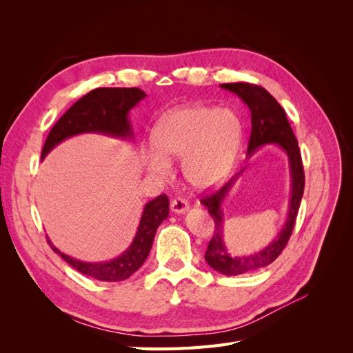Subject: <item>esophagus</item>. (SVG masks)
<instances>
[{
  "label": "esophagus",
  "mask_w": 353,
  "mask_h": 353,
  "mask_svg": "<svg viewBox=\"0 0 353 353\" xmlns=\"http://www.w3.org/2000/svg\"><path fill=\"white\" fill-rule=\"evenodd\" d=\"M188 208H190L188 201L184 199H175L172 200V203H170V209H172L174 213H185Z\"/></svg>",
  "instance_id": "34e87169"
}]
</instances>
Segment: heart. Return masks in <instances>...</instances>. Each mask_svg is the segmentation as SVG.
Returning <instances> with one entry per match:
<instances>
[{
    "label": "heart",
    "mask_w": 353,
    "mask_h": 353,
    "mask_svg": "<svg viewBox=\"0 0 353 353\" xmlns=\"http://www.w3.org/2000/svg\"><path fill=\"white\" fill-rule=\"evenodd\" d=\"M243 125L237 113L219 108L187 104L166 112L154 123V148L145 153L150 172L168 176L169 160H181L185 183L194 190L208 191L225 183L241 147Z\"/></svg>",
    "instance_id": "obj_1"
}]
</instances>
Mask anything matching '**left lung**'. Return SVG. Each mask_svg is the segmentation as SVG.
<instances>
[{
	"label": "left lung",
	"instance_id": "obj_1",
	"mask_svg": "<svg viewBox=\"0 0 353 353\" xmlns=\"http://www.w3.org/2000/svg\"><path fill=\"white\" fill-rule=\"evenodd\" d=\"M221 88L234 92L248 105L252 114V134L248 145V157L250 159L261 147L266 144L279 145L287 154L288 166H290V201H288L287 219L283 228L276 234V237L263 248L261 252L253 254L231 256L225 243H223V212L222 203L227 199L232 185L236 184L239 176L244 172H240L232 176L228 183L223 185L216 193L203 197L200 200L210 213L212 219L215 221V231L213 237L209 241L205 259L212 270H215L223 275H240L245 272L258 271L265 268L279 258L285 244L292 236L294 227V221L301 206V200L305 188V174L301 150H299L297 140L293 134L290 123L287 121L284 109L272 95L262 87L253 83L236 82V83H221Z\"/></svg>",
	"mask_w": 353,
	"mask_h": 353
}]
</instances>
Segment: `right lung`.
Masks as SVG:
<instances>
[{
    "mask_svg": "<svg viewBox=\"0 0 353 353\" xmlns=\"http://www.w3.org/2000/svg\"><path fill=\"white\" fill-rule=\"evenodd\" d=\"M145 92L140 88H97L83 95L63 114L50 131L41 159L70 137L103 134L121 140H132L134 131L130 110L140 103ZM169 215V199L159 196L144 205L135 237L122 254L105 262H83L60 252L47 237L51 249L74 270L100 281H123L141 268L152 250L156 231Z\"/></svg>",
    "mask_w": 353,
    "mask_h": 353,
    "instance_id": "right-lung-1",
    "label": "right lung"
}]
</instances>
